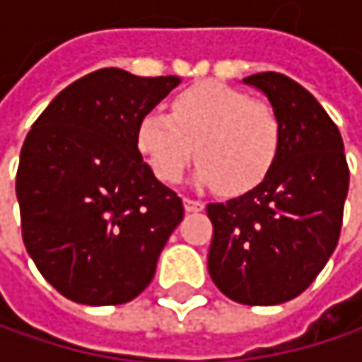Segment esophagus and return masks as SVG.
I'll use <instances>...</instances> for the list:
<instances>
[{
  "label": "esophagus",
  "instance_id": "esophagus-1",
  "mask_svg": "<svg viewBox=\"0 0 362 362\" xmlns=\"http://www.w3.org/2000/svg\"><path fill=\"white\" fill-rule=\"evenodd\" d=\"M205 203L203 201H197V199H184V209L186 211H203Z\"/></svg>",
  "mask_w": 362,
  "mask_h": 362
}]
</instances>
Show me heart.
<instances>
[{"instance_id":"1","label":"heart","mask_w":362,"mask_h":362,"mask_svg":"<svg viewBox=\"0 0 362 362\" xmlns=\"http://www.w3.org/2000/svg\"><path fill=\"white\" fill-rule=\"evenodd\" d=\"M281 121L266 103L220 81H201L174 98L172 115L148 110L136 132L138 151L161 182L174 184L201 159L194 182L241 194L272 170L281 148Z\"/></svg>"}]
</instances>
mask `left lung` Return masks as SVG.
Returning <instances> with one entry per match:
<instances>
[{"label": "left lung", "instance_id": "8db88e82", "mask_svg": "<svg viewBox=\"0 0 362 362\" xmlns=\"http://www.w3.org/2000/svg\"><path fill=\"white\" fill-rule=\"evenodd\" d=\"M279 115L281 148L250 192L209 203V276L230 300L274 306L298 298L337 245L350 172L337 125L317 98L281 73L243 79Z\"/></svg>", "mask_w": 362, "mask_h": 362}]
</instances>
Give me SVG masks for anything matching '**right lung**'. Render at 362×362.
I'll list each match as a JSON object with an SVG mask.
<instances>
[{"label": "right lung", "mask_w": 362, "mask_h": 362, "mask_svg": "<svg viewBox=\"0 0 362 362\" xmlns=\"http://www.w3.org/2000/svg\"><path fill=\"white\" fill-rule=\"evenodd\" d=\"M178 83L100 69L64 88L27 134L16 174L23 241L43 279L77 304L140 296L184 218L136 142L140 119Z\"/></svg>", "instance_id": "1"}]
</instances>
